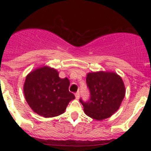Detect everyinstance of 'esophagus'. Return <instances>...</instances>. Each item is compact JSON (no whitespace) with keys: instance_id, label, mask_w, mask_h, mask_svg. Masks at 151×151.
<instances>
[{"instance_id":"esophagus-1","label":"esophagus","mask_w":151,"mask_h":151,"mask_svg":"<svg viewBox=\"0 0 151 151\" xmlns=\"http://www.w3.org/2000/svg\"><path fill=\"white\" fill-rule=\"evenodd\" d=\"M79 96H80V93H79V91H77V92L75 93V97L76 99H79Z\"/></svg>"}]
</instances>
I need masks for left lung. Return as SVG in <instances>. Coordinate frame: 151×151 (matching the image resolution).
Returning <instances> with one entry per match:
<instances>
[{
  "mask_svg": "<svg viewBox=\"0 0 151 151\" xmlns=\"http://www.w3.org/2000/svg\"><path fill=\"white\" fill-rule=\"evenodd\" d=\"M90 98L79 99L88 116L100 121L110 117L119 109L125 96L122 79L114 72L89 73L86 79Z\"/></svg>",
  "mask_w": 151,
  "mask_h": 151,
  "instance_id": "left-lung-1",
  "label": "left lung"
}]
</instances>
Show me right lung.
<instances>
[{
	"instance_id": "1",
	"label": "right lung",
	"mask_w": 151,
	"mask_h": 151,
	"mask_svg": "<svg viewBox=\"0 0 151 151\" xmlns=\"http://www.w3.org/2000/svg\"><path fill=\"white\" fill-rule=\"evenodd\" d=\"M56 70L48 67L37 69L26 77L24 94L35 113L43 117L57 116L65 112L69 102L75 99L69 91L70 82L61 79Z\"/></svg>"
}]
</instances>
